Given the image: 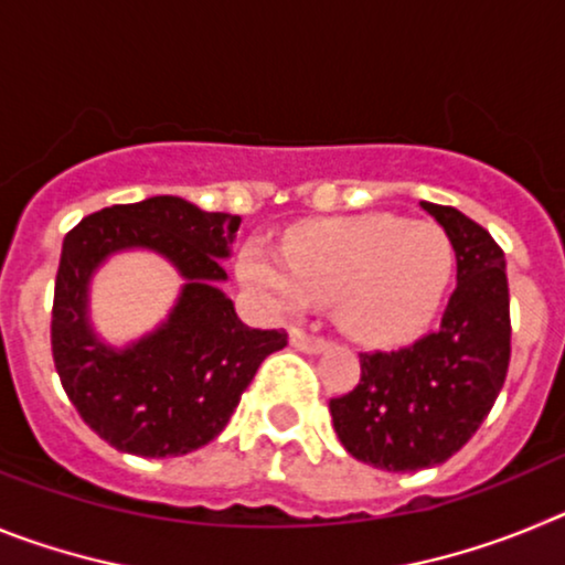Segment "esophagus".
I'll use <instances>...</instances> for the list:
<instances>
[{
  "instance_id": "34e87169",
  "label": "esophagus",
  "mask_w": 565,
  "mask_h": 565,
  "mask_svg": "<svg viewBox=\"0 0 565 565\" xmlns=\"http://www.w3.org/2000/svg\"><path fill=\"white\" fill-rule=\"evenodd\" d=\"M291 348L302 353H322L328 348V342L322 337H313V333L302 331V328H291Z\"/></svg>"
}]
</instances>
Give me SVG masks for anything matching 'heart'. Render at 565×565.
I'll return each instance as SVG.
<instances>
[{"label":"heart","instance_id":"b5f03b06","mask_svg":"<svg viewBox=\"0 0 565 565\" xmlns=\"http://www.w3.org/2000/svg\"><path fill=\"white\" fill-rule=\"evenodd\" d=\"M237 274L279 311L331 302L359 342H398L427 326L452 274V246L433 223L353 214L297 226L282 254L239 248Z\"/></svg>","mask_w":565,"mask_h":565}]
</instances>
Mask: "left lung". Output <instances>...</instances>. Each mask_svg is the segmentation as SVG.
<instances>
[{
	"label": "left lung",
	"instance_id": "1",
	"mask_svg": "<svg viewBox=\"0 0 565 565\" xmlns=\"http://www.w3.org/2000/svg\"><path fill=\"white\" fill-rule=\"evenodd\" d=\"M447 232L458 282L441 326L391 353H362V379L331 398L333 430L356 461L416 472L456 456L481 427L509 367L507 259L487 228L422 201Z\"/></svg>",
	"mask_w": 565,
	"mask_h": 565
}]
</instances>
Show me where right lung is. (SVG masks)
Segmentation results:
<instances>
[{
  "instance_id": "right-lung-1",
  "label": "right lung",
  "mask_w": 565,
  "mask_h": 565,
  "mask_svg": "<svg viewBox=\"0 0 565 565\" xmlns=\"http://www.w3.org/2000/svg\"><path fill=\"white\" fill-rule=\"evenodd\" d=\"M237 214L203 212L172 194L89 214L64 237L53 297V362L98 438L143 458L186 456L221 436L263 359L286 331L248 328L223 294ZM152 250L184 277L154 332L118 349L88 322V282L113 253Z\"/></svg>"
}]
</instances>
